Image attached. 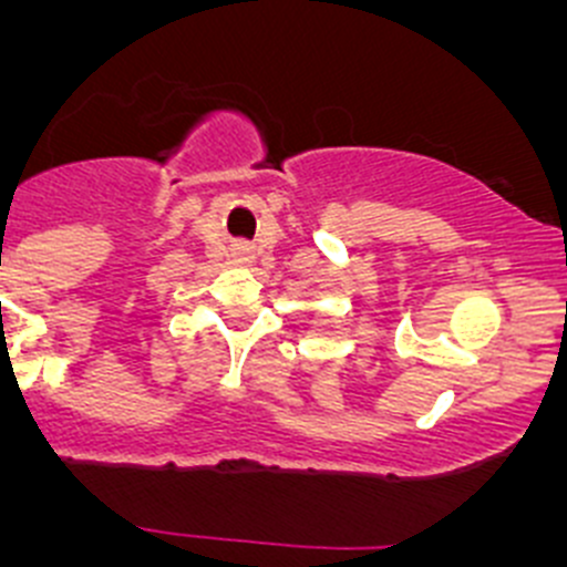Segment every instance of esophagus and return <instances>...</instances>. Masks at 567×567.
Returning <instances> with one entry per match:
<instances>
[{"mask_svg":"<svg viewBox=\"0 0 567 567\" xmlns=\"http://www.w3.org/2000/svg\"><path fill=\"white\" fill-rule=\"evenodd\" d=\"M238 257H249V249H247V247L238 249Z\"/></svg>","mask_w":567,"mask_h":567,"instance_id":"34e87169","label":"esophagus"}]
</instances>
